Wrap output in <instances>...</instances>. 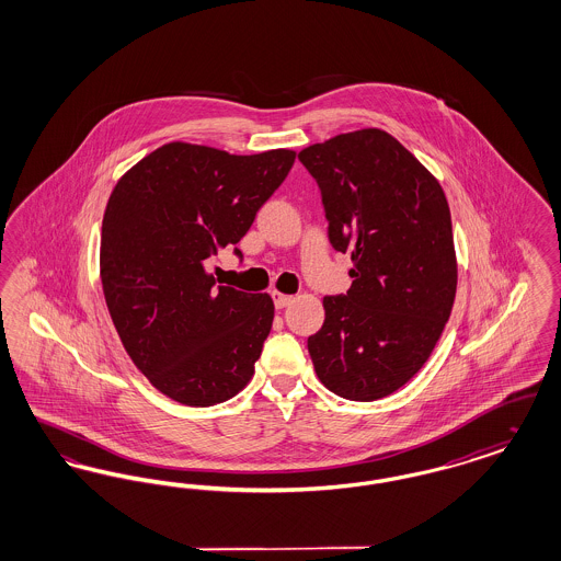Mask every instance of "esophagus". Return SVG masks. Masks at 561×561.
<instances>
[{"label": "esophagus", "mask_w": 561, "mask_h": 561, "mask_svg": "<svg viewBox=\"0 0 561 561\" xmlns=\"http://www.w3.org/2000/svg\"><path fill=\"white\" fill-rule=\"evenodd\" d=\"M271 296H273V300H275V307H277V309L288 307V305L294 300V296H290V294L277 293V290H273Z\"/></svg>", "instance_id": "34e87169"}]
</instances>
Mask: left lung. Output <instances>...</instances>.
<instances>
[{
	"mask_svg": "<svg viewBox=\"0 0 561 561\" xmlns=\"http://www.w3.org/2000/svg\"><path fill=\"white\" fill-rule=\"evenodd\" d=\"M320 183L328 236L353 284L325 296L309 355L325 389L353 401L391 396L419 373L453 311L458 265L439 181L378 128L298 153Z\"/></svg>",
	"mask_w": 561,
	"mask_h": 561,
	"instance_id": "8db88e82",
	"label": "left lung"
}]
</instances>
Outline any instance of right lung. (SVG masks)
<instances>
[{
	"label": "right lung",
	"instance_id": "1",
	"mask_svg": "<svg viewBox=\"0 0 561 561\" xmlns=\"http://www.w3.org/2000/svg\"><path fill=\"white\" fill-rule=\"evenodd\" d=\"M294 160L293 149L231 156L174 140L111 191L101 233L108 313L134 366L165 398L216 405L254 376L273 298L216 288L206 261L248 233Z\"/></svg>",
	"mask_w": 561,
	"mask_h": 561
}]
</instances>
